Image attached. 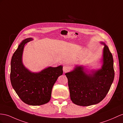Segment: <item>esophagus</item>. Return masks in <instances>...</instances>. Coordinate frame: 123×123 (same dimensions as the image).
<instances>
[{
  "mask_svg": "<svg viewBox=\"0 0 123 123\" xmlns=\"http://www.w3.org/2000/svg\"><path fill=\"white\" fill-rule=\"evenodd\" d=\"M70 67H69V66H68V65H64L63 67V71L64 73L68 71L69 70H70Z\"/></svg>",
  "mask_w": 123,
  "mask_h": 123,
  "instance_id": "esophagus-1",
  "label": "esophagus"
}]
</instances>
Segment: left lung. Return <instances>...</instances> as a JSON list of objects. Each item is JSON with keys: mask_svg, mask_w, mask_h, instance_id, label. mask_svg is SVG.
I'll return each mask as SVG.
<instances>
[{"mask_svg": "<svg viewBox=\"0 0 123 123\" xmlns=\"http://www.w3.org/2000/svg\"><path fill=\"white\" fill-rule=\"evenodd\" d=\"M103 51L101 68L87 74L82 67L76 66L73 71L65 73L68 80L71 99L80 106L96 105L105 98L114 78L113 59L105 44Z\"/></svg>", "mask_w": 123, "mask_h": 123, "instance_id": "1", "label": "left lung"}]
</instances>
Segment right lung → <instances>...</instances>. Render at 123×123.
<instances>
[{"instance_id": "1", "label": "right lung", "mask_w": 123, "mask_h": 123, "mask_svg": "<svg viewBox=\"0 0 123 123\" xmlns=\"http://www.w3.org/2000/svg\"><path fill=\"white\" fill-rule=\"evenodd\" d=\"M23 40L12 56L10 80L12 86L23 102L31 105L48 103L51 98L52 87L63 74V67H48L38 73H33L23 64L22 55L25 44L32 40Z\"/></svg>"}]
</instances>
